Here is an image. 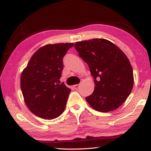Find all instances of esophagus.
<instances>
[{"label": "esophagus", "mask_w": 151, "mask_h": 151, "mask_svg": "<svg viewBox=\"0 0 151 151\" xmlns=\"http://www.w3.org/2000/svg\"><path fill=\"white\" fill-rule=\"evenodd\" d=\"M79 86H80V85H74V88H75V89H76V90H78L79 88Z\"/></svg>", "instance_id": "34e87169"}]
</instances>
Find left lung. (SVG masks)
<instances>
[{
	"instance_id": "1",
	"label": "left lung",
	"mask_w": 151,
	"mask_h": 151,
	"mask_svg": "<svg viewBox=\"0 0 151 151\" xmlns=\"http://www.w3.org/2000/svg\"><path fill=\"white\" fill-rule=\"evenodd\" d=\"M75 48L94 79L93 93L85 98L89 105L103 112L119 108L133 87V70L129 58L116 45L104 39L76 42Z\"/></svg>"
}]
</instances>
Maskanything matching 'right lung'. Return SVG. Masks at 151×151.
<instances>
[{
  "label": "right lung",
  "mask_w": 151,
  "mask_h": 151,
  "mask_svg": "<svg viewBox=\"0 0 151 151\" xmlns=\"http://www.w3.org/2000/svg\"><path fill=\"white\" fill-rule=\"evenodd\" d=\"M74 43L48 44L33 54L20 76V88L25 104L36 116L50 120L65 111L71 91L59 84L63 58Z\"/></svg>",
  "instance_id": "obj_1"
}]
</instances>
